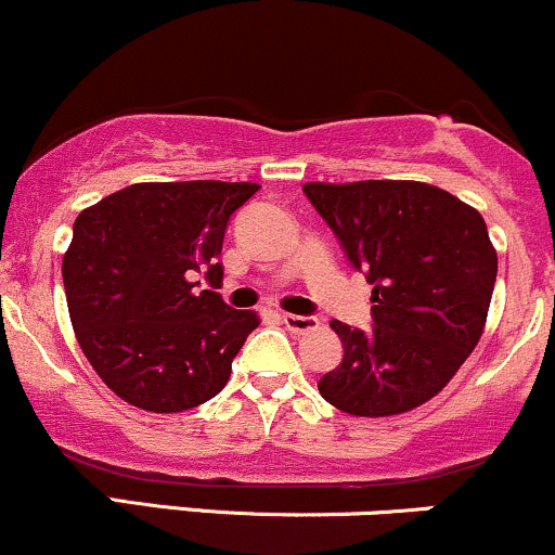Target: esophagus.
<instances>
[{
    "mask_svg": "<svg viewBox=\"0 0 555 555\" xmlns=\"http://www.w3.org/2000/svg\"><path fill=\"white\" fill-rule=\"evenodd\" d=\"M282 323L295 334H305V331L318 328L315 315H295V313H282Z\"/></svg>",
    "mask_w": 555,
    "mask_h": 555,
    "instance_id": "34e87169",
    "label": "esophagus"
}]
</instances>
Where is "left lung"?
<instances>
[{"mask_svg": "<svg viewBox=\"0 0 555 555\" xmlns=\"http://www.w3.org/2000/svg\"><path fill=\"white\" fill-rule=\"evenodd\" d=\"M302 193L373 284L371 331L331 321L344 358L318 391L358 417L415 410L480 341L499 273L486 221L425 182H310Z\"/></svg>", "mask_w": 555, "mask_h": 555, "instance_id": "obj_1", "label": "left lung"}]
</instances>
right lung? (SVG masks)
Instances as JSON below:
<instances>
[{
    "mask_svg": "<svg viewBox=\"0 0 555 555\" xmlns=\"http://www.w3.org/2000/svg\"><path fill=\"white\" fill-rule=\"evenodd\" d=\"M260 184L140 182L80 211L62 279L75 336L93 371L127 404L193 410L227 386L256 331L216 286L229 219Z\"/></svg>",
    "mask_w": 555,
    "mask_h": 555,
    "instance_id": "add662e5",
    "label": "right lung"
}]
</instances>
